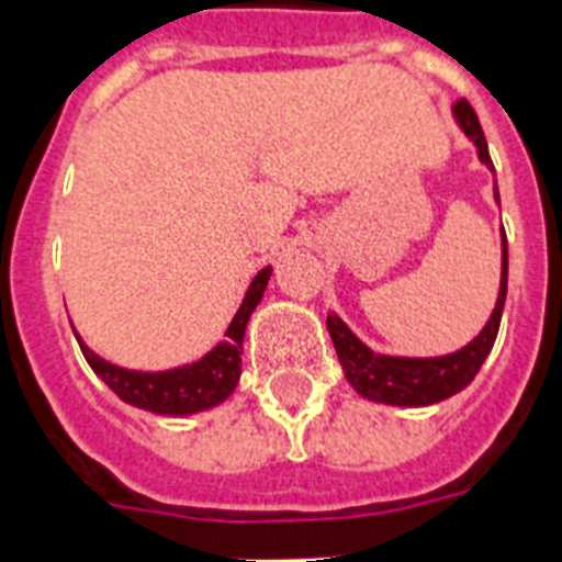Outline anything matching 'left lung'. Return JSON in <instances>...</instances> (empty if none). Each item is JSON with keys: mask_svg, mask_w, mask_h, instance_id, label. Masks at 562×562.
<instances>
[{"mask_svg": "<svg viewBox=\"0 0 562 562\" xmlns=\"http://www.w3.org/2000/svg\"><path fill=\"white\" fill-rule=\"evenodd\" d=\"M456 126L464 132V138L476 147V158L485 170L494 172V161L487 153V140L482 135L476 112L468 100H459L453 106ZM494 202L499 204V190L494 181ZM505 294H508V239L503 231V273H499V294H496L494 312L487 317L471 344L436 358H404V355H381L372 352L352 328L346 326L335 312L326 317L328 335L335 344V352L340 358L344 375L360 398L375 401V404H390V407H430L439 401L450 398L471 384L476 372L482 369L485 358L494 349L499 321H503Z\"/></svg>", "mask_w": 562, "mask_h": 562, "instance_id": "obj_1", "label": "left lung"}]
</instances>
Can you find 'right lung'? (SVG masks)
<instances>
[{
  "mask_svg": "<svg viewBox=\"0 0 562 562\" xmlns=\"http://www.w3.org/2000/svg\"><path fill=\"white\" fill-rule=\"evenodd\" d=\"M271 273L273 268L266 266L250 280L248 291L241 296V305L236 308L231 326H227L225 340H218L199 360H190V363H181V367L172 369H158V372L126 369L112 363V360L100 358L94 349L83 344V337L75 331L80 352H83L91 372L130 407L167 415V418H187V415L218 407L222 401L234 395L236 384H239L245 328H248L250 314L257 312V305L262 303V294H266Z\"/></svg>",
  "mask_w": 562,
  "mask_h": 562,
  "instance_id": "right-lung-1",
  "label": "right lung"
}]
</instances>
